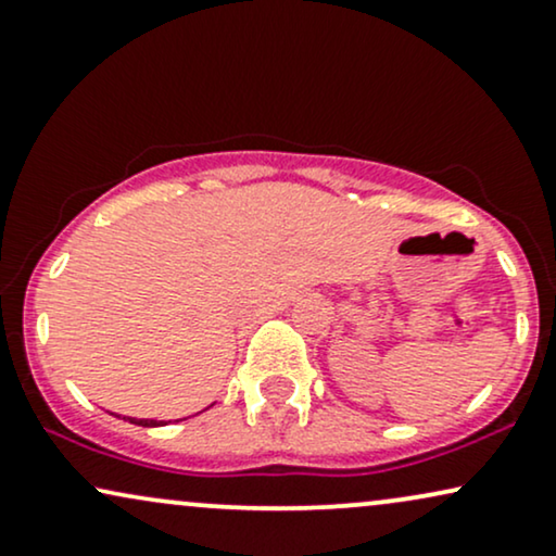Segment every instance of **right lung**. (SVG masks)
Masks as SVG:
<instances>
[{"label": "right lung", "mask_w": 556, "mask_h": 556, "mask_svg": "<svg viewBox=\"0 0 556 556\" xmlns=\"http://www.w3.org/2000/svg\"><path fill=\"white\" fill-rule=\"evenodd\" d=\"M128 422L143 425V428H156V425H162V422H156V420H136V417H128Z\"/></svg>", "instance_id": "add662e5"}]
</instances>
